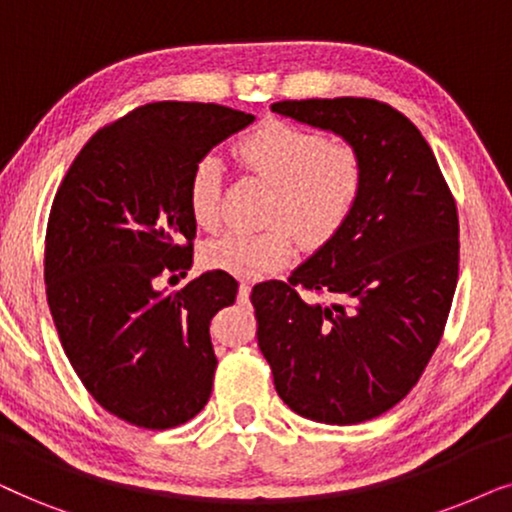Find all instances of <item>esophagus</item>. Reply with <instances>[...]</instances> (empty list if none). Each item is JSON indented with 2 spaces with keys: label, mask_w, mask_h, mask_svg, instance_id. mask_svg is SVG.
<instances>
[{
  "label": "esophagus",
  "mask_w": 512,
  "mask_h": 512,
  "mask_svg": "<svg viewBox=\"0 0 512 512\" xmlns=\"http://www.w3.org/2000/svg\"><path fill=\"white\" fill-rule=\"evenodd\" d=\"M250 288H252V285H250L248 281H243V283H241V288H238V302H241V304L248 302V297H250Z\"/></svg>",
  "instance_id": "34e87169"
}]
</instances>
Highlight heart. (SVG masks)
<instances>
[{
    "instance_id": "1",
    "label": "heart",
    "mask_w": 512,
    "mask_h": 512,
    "mask_svg": "<svg viewBox=\"0 0 512 512\" xmlns=\"http://www.w3.org/2000/svg\"><path fill=\"white\" fill-rule=\"evenodd\" d=\"M241 163L274 182L267 220L260 231H227L203 245L208 269L257 278L281 269L295 250L330 243L351 220L365 187L363 156L351 142L325 140L309 128L267 119L236 140ZM222 166L215 156L194 163L187 182V206L194 222L213 229L220 217Z\"/></svg>"
}]
</instances>
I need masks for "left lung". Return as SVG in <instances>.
<instances>
[{"mask_svg":"<svg viewBox=\"0 0 512 512\" xmlns=\"http://www.w3.org/2000/svg\"><path fill=\"white\" fill-rule=\"evenodd\" d=\"M271 109L351 142L365 187L344 229L288 283L252 288L257 344L292 412L360 424L398 405L438 349L459 278L456 203L424 135L386 102L313 98Z\"/></svg>","mask_w":512,"mask_h":512,"instance_id":"left-lung-1","label":"left lung"}]
</instances>
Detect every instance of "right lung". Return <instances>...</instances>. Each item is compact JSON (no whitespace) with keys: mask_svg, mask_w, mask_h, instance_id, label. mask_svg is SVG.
<instances>
[{"mask_svg":"<svg viewBox=\"0 0 512 512\" xmlns=\"http://www.w3.org/2000/svg\"><path fill=\"white\" fill-rule=\"evenodd\" d=\"M252 121L213 102L135 107L86 142L53 199L44 281L60 344L95 403L133 426L185 424L213 391L210 320L238 283L208 271L166 292L156 278L192 267L194 163Z\"/></svg>","mask_w":512,"mask_h":512,"instance_id":"right-lung-1","label":"right lung"}]
</instances>
